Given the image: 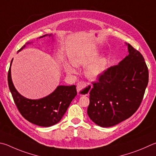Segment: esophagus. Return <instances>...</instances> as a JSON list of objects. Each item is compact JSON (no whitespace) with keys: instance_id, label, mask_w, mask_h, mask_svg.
Wrapping results in <instances>:
<instances>
[{"instance_id":"esophagus-1","label":"esophagus","mask_w":156,"mask_h":156,"mask_svg":"<svg viewBox=\"0 0 156 156\" xmlns=\"http://www.w3.org/2000/svg\"><path fill=\"white\" fill-rule=\"evenodd\" d=\"M92 89V86L83 81L79 82L77 84V92L80 95H88Z\"/></svg>"}]
</instances>
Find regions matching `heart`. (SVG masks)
I'll return each mask as SVG.
<instances>
[{"label": "heart", "instance_id": "heart-1", "mask_svg": "<svg viewBox=\"0 0 156 156\" xmlns=\"http://www.w3.org/2000/svg\"><path fill=\"white\" fill-rule=\"evenodd\" d=\"M98 56V53L95 49H88L81 51L76 54L72 58V63H72L67 64L66 69L69 73H74L75 69L73 66L77 67L87 66L94 61ZM107 65L108 61L106 58L97 59L89 66H87L85 70L86 76L90 80H94L104 72V71L106 68Z\"/></svg>", "mask_w": 156, "mask_h": 156}]
</instances>
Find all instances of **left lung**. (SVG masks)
<instances>
[{"instance_id":"8db88e82","label":"left lung","mask_w":156,"mask_h":156,"mask_svg":"<svg viewBox=\"0 0 156 156\" xmlns=\"http://www.w3.org/2000/svg\"><path fill=\"white\" fill-rule=\"evenodd\" d=\"M126 44L128 55L92 83L87 114L99 126H115L134 114L148 84L149 71L143 55Z\"/></svg>"}]
</instances>
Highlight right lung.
I'll return each instance as SVG.
<instances>
[{
  "label": "right lung",
  "mask_w": 156,
  "mask_h": 156,
  "mask_svg": "<svg viewBox=\"0 0 156 156\" xmlns=\"http://www.w3.org/2000/svg\"><path fill=\"white\" fill-rule=\"evenodd\" d=\"M30 44L27 42L18 52ZM12 61L13 59L8 72V84L14 102L22 117L29 122L41 127H50L59 122L73 99L77 95L76 86H58L55 91L44 98L39 100L27 99L20 94L13 86L11 76Z\"/></svg>",
  "instance_id": "obj_1"
}]
</instances>
